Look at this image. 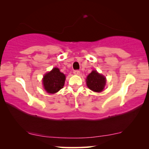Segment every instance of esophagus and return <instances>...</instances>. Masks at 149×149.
<instances>
[{"label":"esophagus","instance_id":"34e87169","mask_svg":"<svg viewBox=\"0 0 149 149\" xmlns=\"http://www.w3.org/2000/svg\"><path fill=\"white\" fill-rule=\"evenodd\" d=\"M74 74H77V75H78V74H80V71L79 70H74Z\"/></svg>","mask_w":149,"mask_h":149}]
</instances>
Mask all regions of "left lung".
I'll list each match as a JSON object with an SVG mask.
<instances>
[{"label":"left lung","mask_w":149,"mask_h":149,"mask_svg":"<svg viewBox=\"0 0 149 149\" xmlns=\"http://www.w3.org/2000/svg\"><path fill=\"white\" fill-rule=\"evenodd\" d=\"M87 85L91 90L95 92H100L104 88L106 78L103 75L93 70L87 77Z\"/></svg>","instance_id":"8db88e82"}]
</instances>
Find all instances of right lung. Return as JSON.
<instances>
[{
	"label": "right lung",
	"instance_id": "obj_1",
	"mask_svg": "<svg viewBox=\"0 0 149 149\" xmlns=\"http://www.w3.org/2000/svg\"><path fill=\"white\" fill-rule=\"evenodd\" d=\"M66 77L58 68H53L52 71L44 76L42 83L46 91L49 93H55L63 88Z\"/></svg>",
	"mask_w": 149,
	"mask_h": 149
}]
</instances>
